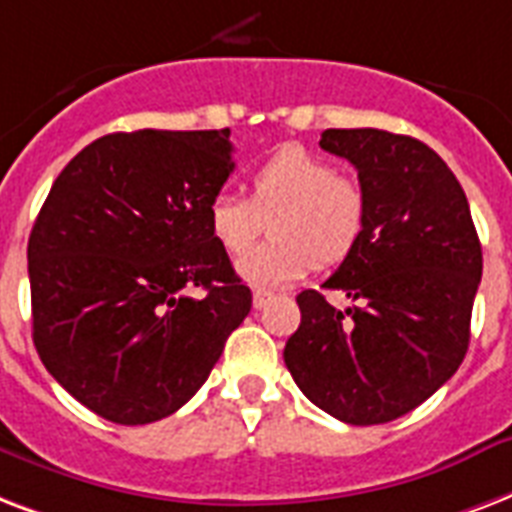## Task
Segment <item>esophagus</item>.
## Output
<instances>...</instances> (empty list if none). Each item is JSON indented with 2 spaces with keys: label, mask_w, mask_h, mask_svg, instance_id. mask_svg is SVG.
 Listing matches in <instances>:
<instances>
[{
  "label": "esophagus",
  "mask_w": 512,
  "mask_h": 512,
  "mask_svg": "<svg viewBox=\"0 0 512 512\" xmlns=\"http://www.w3.org/2000/svg\"><path fill=\"white\" fill-rule=\"evenodd\" d=\"M272 299H275V293L267 291V288H256V291H253V307H256V310L267 307Z\"/></svg>",
  "instance_id": "esophagus-1"
}]
</instances>
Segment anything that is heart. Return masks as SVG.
Returning a JSON list of instances; mask_svg holds the SVG:
<instances>
[{
	"mask_svg": "<svg viewBox=\"0 0 512 512\" xmlns=\"http://www.w3.org/2000/svg\"><path fill=\"white\" fill-rule=\"evenodd\" d=\"M272 215L275 240L237 264L248 283H293L315 264L347 259L366 229V194L358 181L336 176L326 157L283 146L251 176V200L219 192L208 202V229L224 251L240 256Z\"/></svg>",
	"mask_w": 512,
	"mask_h": 512,
	"instance_id": "heart-1",
	"label": "heart"
}]
</instances>
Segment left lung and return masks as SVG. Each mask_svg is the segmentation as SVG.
I'll use <instances>...</instances> for the list:
<instances>
[{"label":"left lung","mask_w":512,"mask_h":512,"mask_svg":"<svg viewBox=\"0 0 512 512\" xmlns=\"http://www.w3.org/2000/svg\"><path fill=\"white\" fill-rule=\"evenodd\" d=\"M366 194V229L323 288L301 291V323L283 350L299 390L347 425L414 411L459 368L481 283V243L449 165L427 144L387 130H326Z\"/></svg>","instance_id":"obj_1"}]
</instances>
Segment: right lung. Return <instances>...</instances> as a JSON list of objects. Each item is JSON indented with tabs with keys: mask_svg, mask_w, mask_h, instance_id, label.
Masks as SVG:
<instances>
[{
	"mask_svg": "<svg viewBox=\"0 0 512 512\" xmlns=\"http://www.w3.org/2000/svg\"><path fill=\"white\" fill-rule=\"evenodd\" d=\"M232 170L229 128L133 130L93 141L55 178L29 237L34 347L98 417H170L251 312L208 229Z\"/></svg>",
	"mask_w": 512,
	"mask_h": 512,
	"instance_id": "right-lung-1",
	"label": "right lung"
}]
</instances>
